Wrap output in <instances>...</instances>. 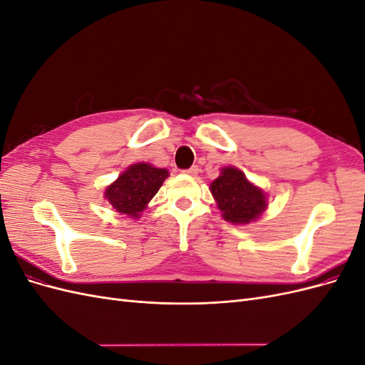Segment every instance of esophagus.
I'll use <instances>...</instances> for the list:
<instances>
[{
    "label": "esophagus",
    "mask_w": 365,
    "mask_h": 365,
    "mask_svg": "<svg viewBox=\"0 0 365 365\" xmlns=\"http://www.w3.org/2000/svg\"><path fill=\"white\" fill-rule=\"evenodd\" d=\"M197 172H200V169H197V165H192L190 169H187V170H185V173H187V175H190V176H196V175H197Z\"/></svg>",
    "instance_id": "obj_1"
}]
</instances>
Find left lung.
I'll return each mask as SVG.
<instances>
[{"label":"left lung","mask_w":365,"mask_h":365,"mask_svg":"<svg viewBox=\"0 0 365 365\" xmlns=\"http://www.w3.org/2000/svg\"><path fill=\"white\" fill-rule=\"evenodd\" d=\"M222 217L231 224H250L267 210V195L236 168H224L210 184Z\"/></svg>","instance_id":"left-lung-1"}]
</instances>
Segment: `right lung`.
Here are the masks:
<instances>
[{"label": "right lung", "instance_id": "right-lung-1", "mask_svg": "<svg viewBox=\"0 0 365 365\" xmlns=\"http://www.w3.org/2000/svg\"><path fill=\"white\" fill-rule=\"evenodd\" d=\"M168 176V170L153 168L148 163L132 164L106 187L105 197L115 212L137 219Z\"/></svg>", "mask_w": 365, "mask_h": 365}]
</instances>
